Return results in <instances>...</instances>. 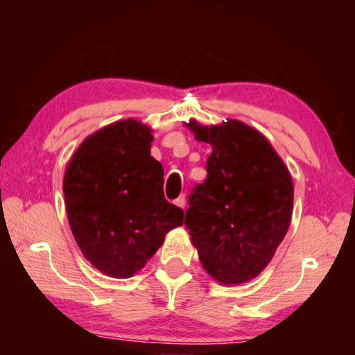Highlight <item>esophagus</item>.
Here are the masks:
<instances>
[{
    "label": "esophagus",
    "instance_id": "34e87169",
    "mask_svg": "<svg viewBox=\"0 0 355 355\" xmlns=\"http://www.w3.org/2000/svg\"><path fill=\"white\" fill-rule=\"evenodd\" d=\"M175 205L180 207V208H184L186 207V197L184 194H182L178 197V199H175Z\"/></svg>",
    "mask_w": 355,
    "mask_h": 355
}]
</instances>
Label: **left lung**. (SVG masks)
Here are the masks:
<instances>
[{
    "label": "left lung",
    "instance_id": "left-lung-1",
    "mask_svg": "<svg viewBox=\"0 0 355 355\" xmlns=\"http://www.w3.org/2000/svg\"><path fill=\"white\" fill-rule=\"evenodd\" d=\"M188 127L213 147L207 180L189 194L184 225L205 271L220 284L257 277L284 241L293 182L266 137L238 120Z\"/></svg>",
    "mask_w": 355,
    "mask_h": 355
}]
</instances>
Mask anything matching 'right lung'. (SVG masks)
<instances>
[{"label": "right lung", "mask_w": 355, "mask_h": 355, "mask_svg": "<svg viewBox=\"0 0 355 355\" xmlns=\"http://www.w3.org/2000/svg\"><path fill=\"white\" fill-rule=\"evenodd\" d=\"M150 131L133 119L107 125L78 147L65 169L71 233L84 257L110 277H131L166 233L183 224V209L164 197Z\"/></svg>", "instance_id": "1"}]
</instances>
